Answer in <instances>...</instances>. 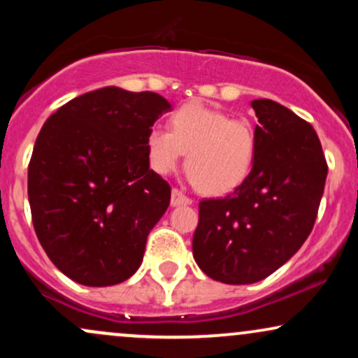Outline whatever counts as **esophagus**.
I'll use <instances>...</instances> for the list:
<instances>
[{
  "label": "esophagus",
  "instance_id": "obj_1",
  "mask_svg": "<svg viewBox=\"0 0 358 358\" xmlns=\"http://www.w3.org/2000/svg\"><path fill=\"white\" fill-rule=\"evenodd\" d=\"M190 203H192V199L185 195L182 190H178V188H173V190H171V205H173V207H178V205H190Z\"/></svg>",
  "mask_w": 358,
  "mask_h": 358
}]
</instances>
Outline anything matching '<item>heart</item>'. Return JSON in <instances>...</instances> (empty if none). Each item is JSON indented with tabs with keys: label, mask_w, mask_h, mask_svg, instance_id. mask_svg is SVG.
<instances>
[{
	"label": "heart",
	"mask_w": 358,
	"mask_h": 358,
	"mask_svg": "<svg viewBox=\"0 0 358 358\" xmlns=\"http://www.w3.org/2000/svg\"><path fill=\"white\" fill-rule=\"evenodd\" d=\"M256 133L248 121L231 119L202 102L175 110L171 129L153 126L148 133V155L156 173L175 171L188 153V175L208 195H224L244 183L256 162Z\"/></svg>",
	"instance_id": "b5f03b06"
}]
</instances>
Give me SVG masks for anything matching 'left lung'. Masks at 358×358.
I'll list each match as a JSON object with an SVG mask.
<instances>
[{
	"instance_id": "8db88e82",
	"label": "left lung",
	"mask_w": 358,
	"mask_h": 358,
	"mask_svg": "<svg viewBox=\"0 0 358 358\" xmlns=\"http://www.w3.org/2000/svg\"><path fill=\"white\" fill-rule=\"evenodd\" d=\"M256 110V162L244 183L224 199L199 205L193 257L225 285H250L289 261L318 213L328 165L310 122L271 99Z\"/></svg>"
}]
</instances>
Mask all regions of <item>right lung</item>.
<instances>
[{
  "instance_id": "1",
  "label": "right lung",
  "mask_w": 358,
  "mask_h": 358,
  "mask_svg": "<svg viewBox=\"0 0 358 358\" xmlns=\"http://www.w3.org/2000/svg\"><path fill=\"white\" fill-rule=\"evenodd\" d=\"M171 106L155 92L102 87L45 121L28 165V200L40 244L84 286L126 281L171 188L150 170L148 133Z\"/></svg>"
}]
</instances>
